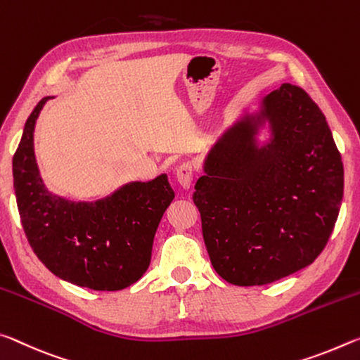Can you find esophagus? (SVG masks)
<instances>
[{
	"instance_id": "1",
	"label": "esophagus",
	"mask_w": 360,
	"mask_h": 360,
	"mask_svg": "<svg viewBox=\"0 0 360 360\" xmlns=\"http://www.w3.org/2000/svg\"><path fill=\"white\" fill-rule=\"evenodd\" d=\"M176 181L184 186L190 188L193 181V166L191 162H181L179 167H176Z\"/></svg>"
}]
</instances>
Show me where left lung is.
Here are the masks:
<instances>
[{"label": "left lung", "mask_w": 360, "mask_h": 360, "mask_svg": "<svg viewBox=\"0 0 360 360\" xmlns=\"http://www.w3.org/2000/svg\"><path fill=\"white\" fill-rule=\"evenodd\" d=\"M269 121L271 139L256 134ZM194 186L212 266L229 284L279 281L313 263L343 201V162L326 116L285 82L217 140Z\"/></svg>", "instance_id": "left-lung-1"}]
</instances>
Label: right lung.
Masks as SVG:
<instances>
[{
  "instance_id": "add662e5",
  "label": "right lung",
  "mask_w": 360,
  "mask_h": 360,
  "mask_svg": "<svg viewBox=\"0 0 360 360\" xmlns=\"http://www.w3.org/2000/svg\"><path fill=\"white\" fill-rule=\"evenodd\" d=\"M34 107L13 159L14 191L23 231L41 263L57 278L92 290L115 292L150 266L153 239L175 198L167 175L132 181L96 202H75L47 191L33 148Z\"/></svg>"
}]
</instances>
